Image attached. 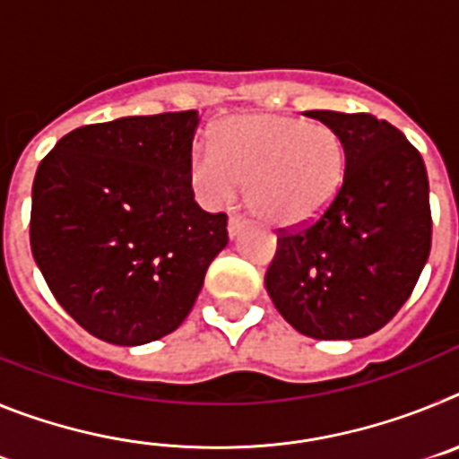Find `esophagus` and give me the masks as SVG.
<instances>
[{
	"mask_svg": "<svg viewBox=\"0 0 459 459\" xmlns=\"http://www.w3.org/2000/svg\"><path fill=\"white\" fill-rule=\"evenodd\" d=\"M246 218L238 216V213H234V216H230V221H227V232H230V237H237L238 232H241L243 227H246Z\"/></svg>",
	"mask_w": 459,
	"mask_h": 459,
	"instance_id": "1",
	"label": "esophagus"
}]
</instances>
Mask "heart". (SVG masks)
<instances>
[{
    "mask_svg": "<svg viewBox=\"0 0 459 459\" xmlns=\"http://www.w3.org/2000/svg\"><path fill=\"white\" fill-rule=\"evenodd\" d=\"M347 153L319 121L282 115H237L222 121L213 152L195 149L190 179L211 204H230L248 186L250 209L275 227H301L333 204Z\"/></svg>",
    "mask_w": 459,
    "mask_h": 459,
    "instance_id": "b5f03b06",
    "label": "heart"
}]
</instances>
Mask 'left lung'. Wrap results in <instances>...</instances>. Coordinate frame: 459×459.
<instances>
[{
    "mask_svg": "<svg viewBox=\"0 0 459 459\" xmlns=\"http://www.w3.org/2000/svg\"><path fill=\"white\" fill-rule=\"evenodd\" d=\"M344 142L347 168L317 221L280 230L264 285L299 333L354 340L386 326L419 282L432 243L419 149L368 112L312 109Z\"/></svg>",
    "mask_w": 459,
    "mask_h": 459,
    "instance_id": "left-lung-1",
    "label": "left lung"
}]
</instances>
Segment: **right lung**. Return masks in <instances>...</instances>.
Wrapping results in <instances>:
<instances>
[{"label": "right lung", "mask_w": 459, "mask_h": 459, "mask_svg": "<svg viewBox=\"0 0 459 459\" xmlns=\"http://www.w3.org/2000/svg\"><path fill=\"white\" fill-rule=\"evenodd\" d=\"M195 109L75 128L40 160L30 241L59 306L105 342L181 326L227 246V213L195 202Z\"/></svg>", "instance_id": "right-lung-1"}]
</instances>
